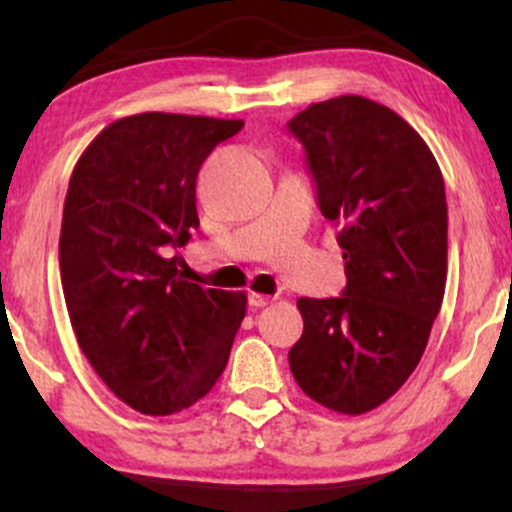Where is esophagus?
Listing matches in <instances>:
<instances>
[{
  "label": "esophagus",
  "mask_w": 512,
  "mask_h": 512,
  "mask_svg": "<svg viewBox=\"0 0 512 512\" xmlns=\"http://www.w3.org/2000/svg\"><path fill=\"white\" fill-rule=\"evenodd\" d=\"M269 301H272V298L264 296V293H255V291H250V293H248V303H250V308H264V305H267Z\"/></svg>",
  "instance_id": "esophagus-1"
}]
</instances>
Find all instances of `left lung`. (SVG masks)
Segmentation results:
<instances>
[{"label": "left lung", "mask_w": 512, "mask_h": 512, "mask_svg": "<svg viewBox=\"0 0 512 512\" xmlns=\"http://www.w3.org/2000/svg\"><path fill=\"white\" fill-rule=\"evenodd\" d=\"M317 207L339 228L346 289L298 298L289 351L301 390L339 414H366L419 366L445 293L448 202L424 139L363 96L313 103L289 120Z\"/></svg>", "instance_id": "left-lung-1"}]
</instances>
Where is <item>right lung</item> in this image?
Segmentation results:
<instances>
[{"instance_id":"right-lung-1","label":"right lung","mask_w":512,"mask_h":512,"mask_svg":"<svg viewBox=\"0 0 512 512\" xmlns=\"http://www.w3.org/2000/svg\"><path fill=\"white\" fill-rule=\"evenodd\" d=\"M243 120L142 113L88 144L69 178L60 274L76 342L132 409L168 416L214 387L245 317V293L182 279L178 255L199 226L204 158Z\"/></svg>"}]
</instances>
